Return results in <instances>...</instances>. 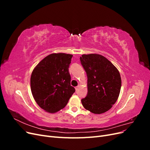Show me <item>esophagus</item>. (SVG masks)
Masks as SVG:
<instances>
[{
	"instance_id": "esophagus-1",
	"label": "esophagus",
	"mask_w": 150,
	"mask_h": 150,
	"mask_svg": "<svg viewBox=\"0 0 150 150\" xmlns=\"http://www.w3.org/2000/svg\"><path fill=\"white\" fill-rule=\"evenodd\" d=\"M79 86H76V87L75 88V89H76V91H78V89H79Z\"/></svg>"
}]
</instances>
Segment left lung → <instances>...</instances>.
<instances>
[{
  "label": "left lung",
  "mask_w": 150,
  "mask_h": 150,
  "mask_svg": "<svg viewBox=\"0 0 150 150\" xmlns=\"http://www.w3.org/2000/svg\"><path fill=\"white\" fill-rule=\"evenodd\" d=\"M80 61L88 77V94L81 99L83 106L94 114L108 111L120 95L121 79L118 70L100 54H83Z\"/></svg>",
  "instance_id": "obj_1"
}]
</instances>
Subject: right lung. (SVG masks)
Here are the masks:
<instances>
[{
    "label": "right lung",
    "instance_id": "add662e5",
    "mask_svg": "<svg viewBox=\"0 0 150 150\" xmlns=\"http://www.w3.org/2000/svg\"><path fill=\"white\" fill-rule=\"evenodd\" d=\"M72 55L49 54L35 66L30 77V89L38 105L54 113L64 108L75 89L71 86L69 67Z\"/></svg>",
    "mask_w": 150,
    "mask_h": 150
}]
</instances>
